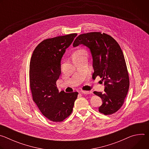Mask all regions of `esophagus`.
Listing matches in <instances>:
<instances>
[{"label": "esophagus", "mask_w": 149, "mask_h": 149, "mask_svg": "<svg viewBox=\"0 0 149 149\" xmlns=\"http://www.w3.org/2000/svg\"><path fill=\"white\" fill-rule=\"evenodd\" d=\"M81 93L82 94H92L91 91H82Z\"/></svg>", "instance_id": "1"}]
</instances>
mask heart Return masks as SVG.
Masks as SVG:
<instances>
[{
	"label": "heart",
	"mask_w": 149,
	"mask_h": 149,
	"mask_svg": "<svg viewBox=\"0 0 149 149\" xmlns=\"http://www.w3.org/2000/svg\"><path fill=\"white\" fill-rule=\"evenodd\" d=\"M82 54H86V52H85L84 51L80 49V50L77 51L73 55H74V56H78V55H82Z\"/></svg>",
	"instance_id": "1"
}]
</instances>
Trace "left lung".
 I'll return each mask as SVG.
<instances>
[{
	"label": "left lung",
	"mask_w": 149,
	"mask_h": 149,
	"mask_svg": "<svg viewBox=\"0 0 149 149\" xmlns=\"http://www.w3.org/2000/svg\"><path fill=\"white\" fill-rule=\"evenodd\" d=\"M81 44L90 50L94 71L93 78L99 76L104 81V93L94 92L102 101L98 110L104 115L114 114L122 107L130 85L123 51L113 37L101 32L79 35L73 47Z\"/></svg>",
	"instance_id": "obj_1"
}]
</instances>
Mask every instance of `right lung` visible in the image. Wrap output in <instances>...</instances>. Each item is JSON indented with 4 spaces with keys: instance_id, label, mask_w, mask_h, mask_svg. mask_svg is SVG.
<instances>
[{
    "instance_id": "right-lung-1",
    "label": "right lung",
    "mask_w": 149,
    "mask_h": 149,
    "mask_svg": "<svg viewBox=\"0 0 149 149\" xmlns=\"http://www.w3.org/2000/svg\"><path fill=\"white\" fill-rule=\"evenodd\" d=\"M77 33L47 39L36 47L29 65L30 88L33 101L45 117L61 122L72 113L78 93L59 92L56 81L61 73V61Z\"/></svg>"
}]
</instances>
